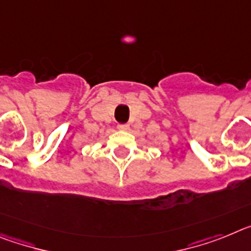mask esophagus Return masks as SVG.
<instances>
[{"mask_svg":"<svg viewBox=\"0 0 251 251\" xmlns=\"http://www.w3.org/2000/svg\"><path fill=\"white\" fill-rule=\"evenodd\" d=\"M128 127H130V126H128L127 124H124V125H119V126H117V128H119L120 131H127Z\"/></svg>","mask_w":251,"mask_h":251,"instance_id":"34e87169","label":"esophagus"}]
</instances>
